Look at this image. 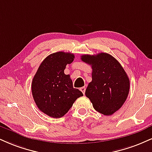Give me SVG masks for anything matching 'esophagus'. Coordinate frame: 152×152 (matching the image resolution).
Wrapping results in <instances>:
<instances>
[{
	"mask_svg": "<svg viewBox=\"0 0 152 152\" xmlns=\"http://www.w3.org/2000/svg\"><path fill=\"white\" fill-rule=\"evenodd\" d=\"M80 90H81V91L83 93V94H85V92H86V88L85 87H81V88H80Z\"/></svg>",
	"mask_w": 152,
	"mask_h": 152,
	"instance_id": "34e87169",
	"label": "esophagus"
}]
</instances>
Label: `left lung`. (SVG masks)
I'll use <instances>...</instances> for the list:
<instances>
[{
  "instance_id": "1",
  "label": "left lung",
  "mask_w": 152,
  "mask_h": 152,
  "mask_svg": "<svg viewBox=\"0 0 152 152\" xmlns=\"http://www.w3.org/2000/svg\"><path fill=\"white\" fill-rule=\"evenodd\" d=\"M81 60L92 68V81L86 96L94 109L104 115H111L122 107L128 96L129 79L123 67L110 54L82 55Z\"/></svg>"
}]
</instances>
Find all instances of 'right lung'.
<instances>
[{
    "label": "right lung",
    "mask_w": 152,
    "mask_h": 152,
    "mask_svg": "<svg viewBox=\"0 0 152 152\" xmlns=\"http://www.w3.org/2000/svg\"><path fill=\"white\" fill-rule=\"evenodd\" d=\"M74 54L58 52L44 59L34 75L32 94L39 110L54 118L63 117L79 97L81 91L74 88L66 66L72 63Z\"/></svg>",
    "instance_id": "right-lung-1"
}]
</instances>
